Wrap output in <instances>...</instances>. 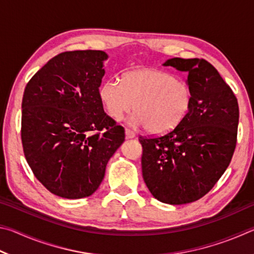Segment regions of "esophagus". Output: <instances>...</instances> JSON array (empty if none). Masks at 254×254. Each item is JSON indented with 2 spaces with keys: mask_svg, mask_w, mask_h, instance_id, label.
I'll return each mask as SVG.
<instances>
[{
  "mask_svg": "<svg viewBox=\"0 0 254 254\" xmlns=\"http://www.w3.org/2000/svg\"><path fill=\"white\" fill-rule=\"evenodd\" d=\"M126 136L127 139H132V137L135 136V133L130 130V128H126Z\"/></svg>",
  "mask_w": 254,
  "mask_h": 254,
  "instance_id": "obj_1",
  "label": "esophagus"
}]
</instances>
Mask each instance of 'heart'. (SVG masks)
Listing matches in <instances>:
<instances>
[{
	"mask_svg": "<svg viewBox=\"0 0 254 254\" xmlns=\"http://www.w3.org/2000/svg\"><path fill=\"white\" fill-rule=\"evenodd\" d=\"M98 96L115 121H120L133 107L135 113L131 123L144 126L151 133L174 128L186 117L191 104V89L187 81L153 68L128 71L121 81L104 80Z\"/></svg>",
	"mask_w": 254,
	"mask_h": 254,
	"instance_id": "1",
	"label": "heart"
}]
</instances>
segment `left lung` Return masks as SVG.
Masks as SVG:
<instances>
[{
    "label": "left lung",
    "instance_id": "1",
    "mask_svg": "<svg viewBox=\"0 0 254 254\" xmlns=\"http://www.w3.org/2000/svg\"><path fill=\"white\" fill-rule=\"evenodd\" d=\"M163 66L188 72L191 104L170 131L139 136L142 175L154 198L187 204L207 194L229 167L238 140L239 104L207 60L173 58Z\"/></svg>",
    "mask_w": 254,
    "mask_h": 254
}]
</instances>
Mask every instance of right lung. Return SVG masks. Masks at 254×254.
Here are the masks:
<instances>
[{"mask_svg": "<svg viewBox=\"0 0 254 254\" xmlns=\"http://www.w3.org/2000/svg\"><path fill=\"white\" fill-rule=\"evenodd\" d=\"M106 58L101 50L65 51L25 86L24 157L36 178L63 198L95 192L107 161L126 137L124 127L105 113L98 96Z\"/></svg>", "mask_w": 254, "mask_h": 254, "instance_id": "add662e5", "label": "right lung"}]
</instances>
